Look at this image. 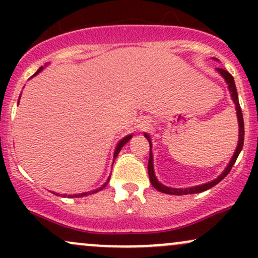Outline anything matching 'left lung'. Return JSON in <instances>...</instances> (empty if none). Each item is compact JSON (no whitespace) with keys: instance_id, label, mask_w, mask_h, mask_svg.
I'll return each instance as SVG.
<instances>
[{"instance_id":"obj_1","label":"left lung","mask_w":258,"mask_h":258,"mask_svg":"<svg viewBox=\"0 0 258 258\" xmlns=\"http://www.w3.org/2000/svg\"><path fill=\"white\" fill-rule=\"evenodd\" d=\"M42 70H43V67H41V68H40V69H38V70H37V72H36V73H35V74H34V75H32V76H31V78H34V76H36V75H37V74H38V73H41V72H42ZM18 103H19V100H18ZM128 139H130V137H126V138H123V139H122V141H121V142H120V143H119V144H117L116 149H115V153H114V161H115V159H116V156H117V155H119V153H120L121 148H122V147H123V144H125V143H126V142H127V141H128ZM114 161H112V164H114ZM108 182H109V179H108V180H106V183H104V185H102V186H100V188H99V189H97V190H93V191H92V193H97V191L102 190V189H103V188H105V185H106V184H108ZM150 182H152V184H153L154 186H155V178H154V176H152V178H150ZM54 194H55V193H54ZM55 195H58V194H55ZM82 195H85V197H86V195H87V193H82V194H81V197H82ZM75 197H76V198H78V195H75Z\"/></svg>"}]
</instances>
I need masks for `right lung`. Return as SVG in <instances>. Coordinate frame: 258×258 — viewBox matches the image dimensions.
Here are the masks:
<instances>
[{"instance_id": "1", "label": "right lung", "mask_w": 258, "mask_h": 258, "mask_svg": "<svg viewBox=\"0 0 258 258\" xmlns=\"http://www.w3.org/2000/svg\"><path fill=\"white\" fill-rule=\"evenodd\" d=\"M217 72L221 74V76L226 80L227 85H228V88H229V92H230V96H232V99L234 102V104H235V109H236V116H238V122H239V142H238V147H236V150L235 153H234L233 158H232V161H230L229 166H228L227 171L224 172L222 176L218 177L217 179H215L214 182H210V183H206V184H203V185H199V186H194V188H190V189H172V188H168V186H165L164 184H161V183L159 182L158 179H156L155 177V173H154V164H153V153H152V139H150L149 136L144 135V137L148 139V142H149L150 144V154H149V162H148V173H149V178H152V176H154V178H155V186L154 188L158 189L159 191H161V193H166V194H173V195H182V194H194V193H201V191L204 190H207V189H210L211 186H214L216 183L220 182V180L223 178L226 174L229 172L230 168H232L233 164L235 162L236 158H238L239 153L241 152L242 149V144H244V119H242V112H241V109H240V104H239V99H238V92H236V87H235V84H234V79L233 76L230 75L229 73L226 72V70L223 69H217Z\"/></svg>"}]
</instances>
